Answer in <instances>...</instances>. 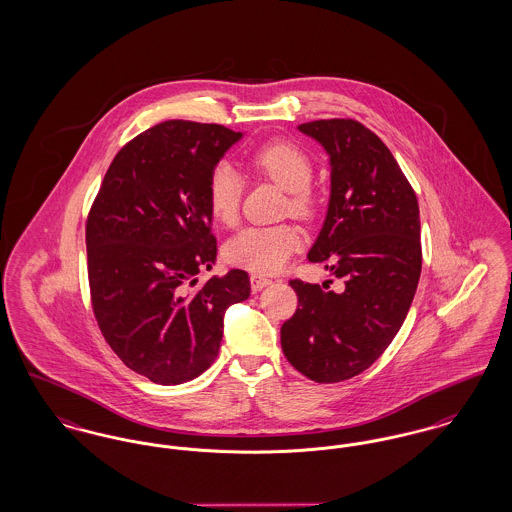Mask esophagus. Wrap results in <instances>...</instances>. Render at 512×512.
Masks as SVG:
<instances>
[{
  "mask_svg": "<svg viewBox=\"0 0 512 512\" xmlns=\"http://www.w3.org/2000/svg\"><path fill=\"white\" fill-rule=\"evenodd\" d=\"M269 283H271V279L264 277V275H256V273L250 275V287H252V291H262L264 287H268Z\"/></svg>",
  "mask_w": 512,
  "mask_h": 512,
  "instance_id": "obj_1",
  "label": "esophagus"
}]
</instances>
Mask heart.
<instances>
[{
	"mask_svg": "<svg viewBox=\"0 0 512 512\" xmlns=\"http://www.w3.org/2000/svg\"><path fill=\"white\" fill-rule=\"evenodd\" d=\"M248 162L256 173L287 190L285 214L312 219L318 212V198L310 189L314 163L310 156L289 140H271L250 152ZM243 181L227 162L212 167L206 185L210 214L223 227L239 221ZM300 235L293 225L279 223L271 227H246L223 246V258L235 268L254 273H273L293 256Z\"/></svg>",
	"mask_w": 512,
	"mask_h": 512,
	"instance_id": "heart-1",
	"label": "heart"
}]
</instances>
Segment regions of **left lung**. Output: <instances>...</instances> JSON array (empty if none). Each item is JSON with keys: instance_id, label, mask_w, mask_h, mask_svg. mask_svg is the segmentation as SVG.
Listing matches in <instances>:
<instances>
[{"instance_id": "1", "label": "left lung", "mask_w": 512, "mask_h": 512, "mask_svg": "<svg viewBox=\"0 0 512 512\" xmlns=\"http://www.w3.org/2000/svg\"><path fill=\"white\" fill-rule=\"evenodd\" d=\"M298 129L331 162L327 217L308 260L343 289L291 279L298 306L281 325V349L302 376L337 383L368 370L403 325L422 271L420 210L399 163L362 123L320 119Z\"/></svg>"}]
</instances>
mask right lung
<instances>
[{"label": "right lung", "mask_w": 512, "mask_h": 512, "mask_svg": "<svg viewBox=\"0 0 512 512\" xmlns=\"http://www.w3.org/2000/svg\"><path fill=\"white\" fill-rule=\"evenodd\" d=\"M241 136L216 123L163 121L117 152L88 212L94 318L119 360L154 383L208 370L225 310L250 296L243 269L192 289L216 262L208 175Z\"/></svg>", "instance_id": "right-lung-1"}]
</instances>
